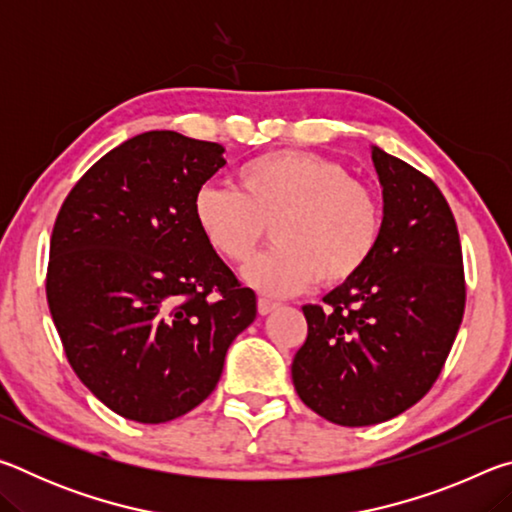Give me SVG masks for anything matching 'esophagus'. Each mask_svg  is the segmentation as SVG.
Segmentation results:
<instances>
[{
    "label": "esophagus",
    "instance_id": "34e87169",
    "mask_svg": "<svg viewBox=\"0 0 512 512\" xmlns=\"http://www.w3.org/2000/svg\"><path fill=\"white\" fill-rule=\"evenodd\" d=\"M277 307V302L273 300V298H266V296H262L257 300V309H259V314L262 316H266V314H271V311Z\"/></svg>",
    "mask_w": 512,
    "mask_h": 512
}]
</instances>
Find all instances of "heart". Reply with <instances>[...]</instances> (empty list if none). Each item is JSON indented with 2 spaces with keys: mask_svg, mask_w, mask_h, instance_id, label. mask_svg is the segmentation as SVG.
I'll list each match as a JSON object with an SVG mask.
<instances>
[{
  "mask_svg": "<svg viewBox=\"0 0 512 512\" xmlns=\"http://www.w3.org/2000/svg\"><path fill=\"white\" fill-rule=\"evenodd\" d=\"M239 189L205 183L194 219L216 253L232 264L253 257L273 223V241L244 277L266 293H296L311 282L334 287L370 262L381 235L375 189L339 162L309 151H273L239 169Z\"/></svg>",
  "mask_w": 512,
  "mask_h": 512,
  "instance_id": "b5f03b06",
  "label": "heart"
}]
</instances>
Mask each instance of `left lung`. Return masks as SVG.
Segmentation results:
<instances>
[{"instance_id": "1", "label": "left lung", "mask_w": 512, "mask_h": 512, "mask_svg": "<svg viewBox=\"0 0 512 512\" xmlns=\"http://www.w3.org/2000/svg\"><path fill=\"white\" fill-rule=\"evenodd\" d=\"M384 221L370 262L325 305H305L307 339L291 377L311 411L368 427L431 391L465 311L463 250L443 192L411 164L372 149Z\"/></svg>"}]
</instances>
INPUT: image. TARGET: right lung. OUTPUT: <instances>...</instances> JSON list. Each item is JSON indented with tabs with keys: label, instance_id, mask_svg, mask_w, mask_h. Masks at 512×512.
<instances>
[{
	"label": "right lung",
	"instance_id": "add662e5",
	"mask_svg": "<svg viewBox=\"0 0 512 512\" xmlns=\"http://www.w3.org/2000/svg\"><path fill=\"white\" fill-rule=\"evenodd\" d=\"M223 164L221 144L149 131L94 162L60 205L51 318L76 377L126 420L160 424L196 409L257 316L255 291L194 219L196 189Z\"/></svg>",
	"mask_w": 512,
	"mask_h": 512
}]
</instances>
